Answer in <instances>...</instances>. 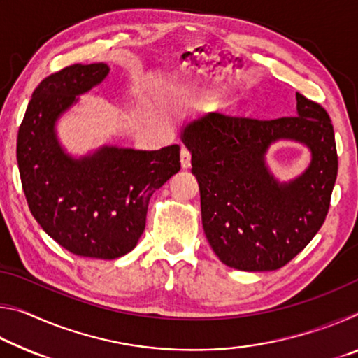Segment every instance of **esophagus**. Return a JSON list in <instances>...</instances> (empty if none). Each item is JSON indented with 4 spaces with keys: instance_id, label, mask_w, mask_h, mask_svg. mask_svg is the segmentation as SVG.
Segmentation results:
<instances>
[{
    "instance_id": "esophagus-1",
    "label": "esophagus",
    "mask_w": 358,
    "mask_h": 358,
    "mask_svg": "<svg viewBox=\"0 0 358 358\" xmlns=\"http://www.w3.org/2000/svg\"><path fill=\"white\" fill-rule=\"evenodd\" d=\"M191 151L187 148H181V153H180V157H181V167L183 169H189L191 167Z\"/></svg>"
}]
</instances>
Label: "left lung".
<instances>
[{"mask_svg":"<svg viewBox=\"0 0 358 358\" xmlns=\"http://www.w3.org/2000/svg\"><path fill=\"white\" fill-rule=\"evenodd\" d=\"M278 138L305 143L312 164L289 184L264 166ZM181 138L192 153L201 189L202 224L222 264L270 271L289 264L319 232L338 173L335 132L325 108L296 93V115L257 120L210 113L192 121Z\"/></svg>","mask_w":358,"mask_h":358,"instance_id":"obj_1","label":"left lung"}]
</instances>
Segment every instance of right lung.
Wrapping results in <instances>:
<instances>
[{
	"instance_id": "1",
	"label": "right lung",
	"mask_w": 358,
	"mask_h": 358,
	"mask_svg": "<svg viewBox=\"0 0 358 358\" xmlns=\"http://www.w3.org/2000/svg\"><path fill=\"white\" fill-rule=\"evenodd\" d=\"M108 74L104 63L71 64L34 90L17 136V162L34 220L64 250L117 259L137 245L150 197L180 171V147H104L74 159L59 147L55 121Z\"/></svg>"
}]
</instances>
